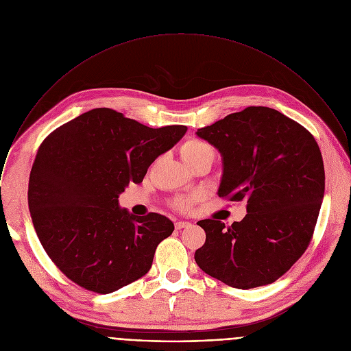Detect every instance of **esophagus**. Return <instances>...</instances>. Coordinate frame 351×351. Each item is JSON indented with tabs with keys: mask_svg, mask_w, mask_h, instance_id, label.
<instances>
[{
	"mask_svg": "<svg viewBox=\"0 0 351 351\" xmlns=\"http://www.w3.org/2000/svg\"><path fill=\"white\" fill-rule=\"evenodd\" d=\"M191 223L190 222H184V221H179V222H176L175 223V228L178 229V230H180V229H183V228H189Z\"/></svg>",
	"mask_w": 351,
	"mask_h": 351,
	"instance_id": "obj_1",
	"label": "esophagus"
}]
</instances>
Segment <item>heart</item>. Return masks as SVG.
<instances>
[{"label":"heart","instance_id":"heart-1","mask_svg":"<svg viewBox=\"0 0 351 351\" xmlns=\"http://www.w3.org/2000/svg\"><path fill=\"white\" fill-rule=\"evenodd\" d=\"M208 149H213V148L206 141L198 140V138H189L180 147V156H182V160L184 162H190L194 158L202 156L203 153L208 152ZM190 206H191L190 198H183V199H179V202H176V207L179 210H187Z\"/></svg>","mask_w":351,"mask_h":351}]
</instances>
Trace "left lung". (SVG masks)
Segmentation results:
<instances>
[{
	"instance_id": "left-lung-1",
	"label": "left lung",
	"mask_w": 351,
	"mask_h": 351,
	"mask_svg": "<svg viewBox=\"0 0 351 351\" xmlns=\"http://www.w3.org/2000/svg\"><path fill=\"white\" fill-rule=\"evenodd\" d=\"M195 134L222 156L218 195L247 202L245 217L229 228L197 222L206 230L197 265L236 289L275 282L306 252L321 210L325 171L315 138L268 107H247Z\"/></svg>"
}]
</instances>
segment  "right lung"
Wrapping results in <instances>:
<instances>
[{
    "instance_id": "add662e5",
    "label": "right lung",
    "mask_w": 351,
    "mask_h": 351,
    "mask_svg": "<svg viewBox=\"0 0 351 351\" xmlns=\"http://www.w3.org/2000/svg\"><path fill=\"white\" fill-rule=\"evenodd\" d=\"M186 130L95 108L45 137L30 172L29 211L45 253L71 280L108 294L149 271L173 222L157 213L136 217L118 198Z\"/></svg>"
}]
</instances>
